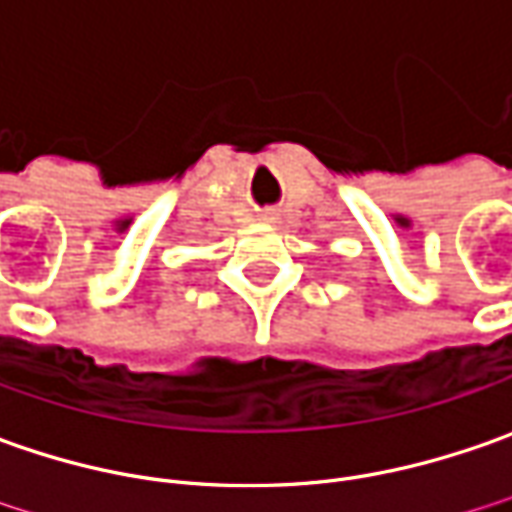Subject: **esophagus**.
Masks as SVG:
<instances>
[{
    "mask_svg": "<svg viewBox=\"0 0 512 512\" xmlns=\"http://www.w3.org/2000/svg\"><path fill=\"white\" fill-rule=\"evenodd\" d=\"M263 221H272V215H263Z\"/></svg>",
    "mask_w": 512,
    "mask_h": 512,
    "instance_id": "esophagus-1",
    "label": "esophagus"
}]
</instances>
